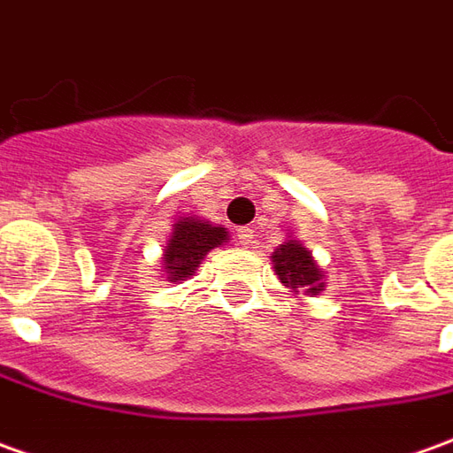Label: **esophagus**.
<instances>
[{"instance_id":"34e87169","label":"esophagus","mask_w":453,"mask_h":453,"mask_svg":"<svg viewBox=\"0 0 453 453\" xmlns=\"http://www.w3.org/2000/svg\"><path fill=\"white\" fill-rule=\"evenodd\" d=\"M252 233H255L252 227H240V230H238V242H240V245H245V248H248V245L252 242Z\"/></svg>"}]
</instances>
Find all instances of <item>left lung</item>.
<instances>
[{
  "mask_svg": "<svg viewBox=\"0 0 453 453\" xmlns=\"http://www.w3.org/2000/svg\"><path fill=\"white\" fill-rule=\"evenodd\" d=\"M273 263H275V273L280 275V280L292 290L304 288L307 292H319L325 288V282H319L322 270L317 267L307 248H303L297 240L280 245L273 255Z\"/></svg>",
  "mask_w": 453,
  "mask_h": 453,
  "instance_id": "8db88e82",
  "label": "left lung"
}]
</instances>
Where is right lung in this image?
<instances>
[{"label":"right lung","instance_id":"obj_1","mask_svg":"<svg viewBox=\"0 0 453 453\" xmlns=\"http://www.w3.org/2000/svg\"><path fill=\"white\" fill-rule=\"evenodd\" d=\"M226 240V227L208 226L198 218L178 220L173 226V235L165 245V257H163L171 282H178V280L193 275L196 267L201 265L203 255H208Z\"/></svg>","mask_w":453,"mask_h":453}]
</instances>
